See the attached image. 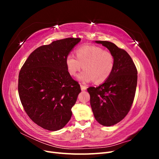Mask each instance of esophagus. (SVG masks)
Wrapping results in <instances>:
<instances>
[{
    "label": "esophagus",
    "instance_id": "1",
    "mask_svg": "<svg viewBox=\"0 0 159 159\" xmlns=\"http://www.w3.org/2000/svg\"><path fill=\"white\" fill-rule=\"evenodd\" d=\"M81 90L82 91H84V90H86L88 89V87L86 85H82V84H81Z\"/></svg>",
    "mask_w": 159,
    "mask_h": 159
}]
</instances>
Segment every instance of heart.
<instances>
[{
	"label": "heart",
	"mask_w": 159,
	"mask_h": 159,
	"mask_svg": "<svg viewBox=\"0 0 159 159\" xmlns=\"http://www.w3.org/2000/svg\"><path fill=\"white\" fill-rule=\"evenodd\" d=\"M76 57L72 54L66 56V64L70 75L75 76L82 68L84 70L78 78L83 82L94 80L100 84L111 75L115 67V57L111 52L95 45H85L75 51Z\"/></svg>",
	"instance_id": "b5f03b06"
}]
</instances>
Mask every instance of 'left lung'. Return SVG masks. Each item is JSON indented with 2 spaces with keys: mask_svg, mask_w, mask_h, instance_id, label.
I'll return each instance as SVG.
<instances>
[{
  "mask_svg": "<svg viewBox=\"0 0 159 159\" xmlns=\"http://www.w3.org/2000/svg\"><path fill=\"white\" fill-rule=\"evenodd\" d=\"M102 44L115 57L111 75L98 87H89L90 104L97 121L103 126H111L123 120L129 112L135 95L137 70L128 53L108 41Z\"/></svg>",
  "mask_w": 159,
  "mask_h": 159,
  "instance_id": "obj_1",
  "label": "left lung"
}]
</instances>
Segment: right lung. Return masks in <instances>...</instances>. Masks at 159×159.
I'll list each match as a JSON object with an SVG mask.
<instances>
[{"label":"right lung","instance_id":"1","mask_svg":"<svg viewBox=\"0 0 159 159\" xmlns=\"http://www.w3.org/2000/svg\"><path fill=\"white\" fill-rule=\"evenodd\" d=\"M80 40L68 38L38 47L19 72L18 90L23 108L43 129L57 131L71 119L81 88L69 74L66 58Z\"/></svg>","mask_w":159,"mask_h":159}]
</instances>
